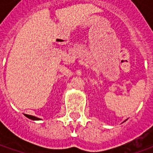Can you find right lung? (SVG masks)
Segmentation results:
<instances>
[{
  "label": "right lung",
  "instance_id": "1",
  "mask_svg": "<svg viewBox=\"0 0 153 153\" xmlns=\"http://www.w3.org/2000/svg\"><path fill=\"white\" fill-rule=\"evenodd\" d=\"M26 117H28V119H30V120H39L40 119L38 118V117H36V116H33V115H25Z\"/></svg>",
  "mask_w": 153,
  "mask_h": 153
}]
</instances>
